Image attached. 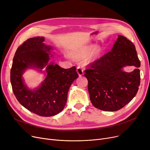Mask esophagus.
<instances>
[{"label":"esophagus","mask_w":150,"mask_h":150,"mask_svg":"<svg viewBox=\"0 0 150 150\" xmlns=\"http://www.w3.org/2000/svg\"><path fill=\"white\" fill-rule=\"evenodd\" d=\"M76 71H77L78 74H79V76H81V75H83V68L81 67H80V66L78 67Z\"/></svg>","instance_id":"1"}]
</instances>
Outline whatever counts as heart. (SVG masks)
Instances as JSON below:
<instances>
[{
  "label": "heart",
  "mask_w": 150,
  "mask_h": 150,
  "mask_svg": "<svg viewBox=\"0 0 150 150\" xmlns=\"http://www.w3.org/2000/svg\"><path fill=\"white\" fill-rule=\"evenodd\" d=\"M94 47H95L93 46V45H90V46L84 47V48L79 50L76 52V53L75 54V57L77 58V59H83V58L88 56L91 53V52L93 51ZM99 52H100L99 50H96L92 53V54H91L89 59L90 60L94 59L97 56H98Z\"/></svg>",
  "instance_id": "b5f03b06"
}]
</instances>
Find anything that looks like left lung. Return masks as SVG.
Returning a JSON list of instances; mask_svg holds the SVG:
<instances>
[{"mask_svg": "<svg viewBox=\"0 0 150 150\" xmlns=\"http://www.w3.org/2000/svg\"><path fill=\"white\" fill-rule=\"evenodd\" d=\"M118 37L112 51L84 70L91 102L103 111L115 112L125 107L135 96L140 86V61L135 45L126 37ZM126 66L136 68L126 73L122 70Z\"/></svg>", "mask_w": 150, "mask_h": 150, "instance_id": "left-lung-1", "label": "left lung"}]
</instances>
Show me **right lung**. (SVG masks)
<instances>
[{"mask_svg":"<svg viewBox=\"0 0 150 150\" xmlns=\"http://www.w3.org/2000/svg\"><path fill=\"white\" fill-rule=\"evenodd\" d=\"M43 37L30 38L19 46L10 71V81L16 98L30 112L42 116L60 113L67 100L70 86L79 77L76 67L65 69L53 62L48 64L50 46L43 43ZM47 66L46 67V66ZM46 67L47 76L40 87L31 90L24 84L22 74L29 68Z\"/></svg>","mask_w":150,"mask_h":150,"instance_id":"add662e5","label":"right lung"}]
</instances>
